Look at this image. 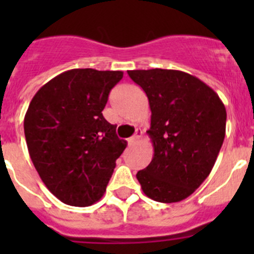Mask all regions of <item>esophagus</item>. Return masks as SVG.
Returning <instances> with one entry per match:
<instances>
[{
	"instance_id": "1",
	"label": "esophagus",
	"mask_w": 254,
	"mask_h": 254,
	"mask_svg": "<svg viewBox=\"0 0 254 254\" xmlns=\"http://www.w3.org/2000/svg\"><path fill=\"white\" fill-rule=\"evenodd\" d=\"M141 136H142V130H141V129H137L136 132H135L134 136L130 137V139L127 140V142H129L130 146L135 145V143H136L137 141H139L140 139H141Z\"/></svg>"
}]
</instances>
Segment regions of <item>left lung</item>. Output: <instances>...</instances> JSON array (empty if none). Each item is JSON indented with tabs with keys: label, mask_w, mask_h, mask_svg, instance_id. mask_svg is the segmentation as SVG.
<instances>
[{
	"label": "left lung",
	"mask_w": 254,
	"mask_h": 254,
	"mask_svg": "<svg viewBox=\"0 0 254 254\" xmlns=\"http://www.w3.org/2000/svg\"><path fill=\"white\" fill-rule=\"evenodd\" d=\"M151 109L147 130L153 157L139 171L141 189L155 201L177 203L200 187L211 172L226 132V109L216 92L178 70H132Z\"/></svg>",
	"instance_id": "8db88e82"
}]
</instances>
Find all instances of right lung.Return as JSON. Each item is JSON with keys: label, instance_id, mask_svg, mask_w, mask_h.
Segmentation results:
<instances>
[{"label": "right lung", "instance_id": "obj_1", "mask_svg": "<svg viewBox=\"0 0 254 254\" xmlns=\"http://www.w3.org/2000/svg\"><path fill=\"white\" fill-rule=\"evenodd\" d=\"M122 71L73 68L45 83L24 117L28 151L38 175L59 200L98 201L127 142L102 111Z\"/></svg>", "mask_w": 254, "mask_h": 254}]
</instances>
